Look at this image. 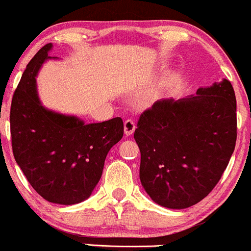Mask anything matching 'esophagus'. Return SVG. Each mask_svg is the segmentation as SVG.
<instances>
[{
    "mask_svg": "<svg viewBox=\"0 0 251 251\" xmlns=\"http://www.w3.org/2000/svg\"><path fill=\"white\" fill-rule=\"evenodd\" d=\"M135 122L133 120H126L125 122V134L126 136L131 135L134 133V130H135Z\"/></svg>",
    "mask_w": 251,
    "mask_h": 251,
    "instance_id": "esophagus-1",
    "label": "esophagus"
}]
</instances>
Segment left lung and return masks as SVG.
<instances>
[{"mask_svg": "<svg viewBox=\"0 0 251 251\" xmlns=\"http://www.w3.org/2000/svg\"><path fill=\"white\" fill-rule=\"evenodd\" d=\"M134 139L141 153V185L153 202L170 209L201 202L221 179L236 146L231 82L179 100H158L141 113Z\"/></svg>", "mask_w": 251, "mask_h": 251, "instance_id": "1", "label": "left lung"}]
</instances>
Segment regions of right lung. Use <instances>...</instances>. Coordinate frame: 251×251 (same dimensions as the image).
<instances>
[{
	"label": "right lung",
	"instance_id": "1",
	"mask_svg": "<svg viewBox=\"0 0 251 251\" xmlns=\"http://www.w3.org/2000/svg\"><path fill=\"white\" fill-rule=\"evenodd\" d=\"M48 43L27 64L10 105L15 162L46 201L71 205L87 200L99 182L105 158L123 136L121 117L86 125L42 106L36 76L49 56Z\"/></svg>",
	"mask_w": 251,
	"mask_h": 251
}]
</instances>
